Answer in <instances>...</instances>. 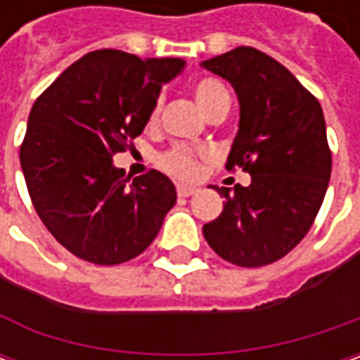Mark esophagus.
<instances>
[{
	"label": "esophagus",
	"mask_w": 360,
	"mask_h": 360,
	"mask_svg": "<svg viewBox=\"0 0 360 360\" xmlns=\"http://www.w3.org/2000/svg\"><path fill=\"white\" fill-rule=\"evenodd\" d=\"M196 190H198V188L188 186V184H178V188H176V192H178V196H180V198H188V196H192Z\"/></svg>",
	"instance_id": "34e87169"
}]
</instances>
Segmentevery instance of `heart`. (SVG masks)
Returning <instances> with one entry per match:
<instances>
[{
	"instance_id": "heart-1",
	"label": "heart",
	"mask_w": 360,
	"mask_h": 360,
	"mask_svg": "<svg viewBox=\"0 0 360 360\" xmlns=\"http://www.w3.org/2000/svg\"><path fill=\"white\" fill-rule=\"evenodd\" d=\"M194 98H196L198 105L206 114L218 104L230 100L226 86L220 79H216V77H202V79H198L196 86H194ZM156 120H158V104H154V108H152L148 124H156ZM198 158H200L198 152H194L190 148H184V146H174V148L160 154L158 164L168 174H172L176 178L188 180V178H194L198 174V170H200Z\"/></svg>"
}]
</instances>
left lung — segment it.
Listing matches in <instances>:
<instances>
[{
	"instance_id": "obj_1",
	"label": "left lung",
	"mask_w": 360,
	"mask_h": 360,
	"mask_svg": "<svg viewBox=\"0 0 360 360\" xmlns=\"http://www.w3.org/2000/svg\"><path fill=\"white\" fill-rule=\"evenodd\" d=\"M232 84L240 122L226 170L250 174V186L216 188L222 214L202 226L216 255L256 269L286 256L307 236L330 180V148L319 100L283 63L240 46L202 62Z\"/></svg>"
}]
</instances>
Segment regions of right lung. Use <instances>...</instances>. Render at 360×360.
Segmentation results:
<instances>
[{"mask_svg":"<svg viewBox=\"0 0 360 360\" xmlns=\"http://www.w3.org/2000/svg\"><path fill=\"white\" fill-rule=\"evenodd\" d=\"M184 68L180 58L120 49L90 51L72 63L30 112L20 162L46 229L94 264L128 262L156 238L176 204L168 176L130 180L112 156L131 148L160 90Z\"/></svg>","mask_w":360,"mask_h":360,"instance_id":"add662e5","label":"right lung"}]
</instances>
